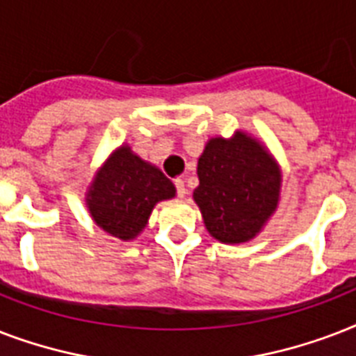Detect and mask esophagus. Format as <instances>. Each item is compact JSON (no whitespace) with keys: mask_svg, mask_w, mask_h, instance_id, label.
Listing matches in <instances>:
<instances>
[{"mask_svg":"<svg viewBox=\"0 0 356 356\" xmlns=\"http://www.w3.org/2000/svg\"><path fill=\"white\" fill-rule=\"evenodd\" d=\"M173 184H175V190H177L179 197H184V195H186V188H184L183 179H175V181H173Z\"/></svg>","mask_w":356,"mask_h":356,"instance_id":"obj_1","label":"esophagus"}]
</instances>
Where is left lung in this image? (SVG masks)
I'll use <instances>...</instances> for the list:
<instances>
[{
	"instance_id": "left-lung-1",
	"label": "left lung",
	"mask_w": 356,
	"mask_h": 356,
	"mask_svg": "<svg viewBox=\"0 0 356 356\" xmlns=\"http://www.w3.org/2000/svg\"><path fill=\"white\" fill-rule=\"evenodd\" d=\"M194 200L207 231L225 243L248 242L275 211L281 175L259 142L238 133L212 138L197 162Z\"/></svg>"
}]
</instances>
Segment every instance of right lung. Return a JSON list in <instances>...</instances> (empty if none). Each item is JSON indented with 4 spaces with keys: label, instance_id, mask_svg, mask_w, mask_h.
<instances>
[{
    "label": "right lung",
    "instance_id": "obj_1",
    "mask_svg": "<svg viewBox=\"0 0 356 356\" xmlns=\"http://www.w3.org/2000/svg\"><path fill=\"white\" fill-rule=\"evenodd\" d=\"M175 186L159 170L120 147L99 170L88 192V209L103 231L131 240L145 227L155 203L172 200Z\"/></svg>",
    "mask_w": 356,
    "mask_h": 356
}]
</instances>
